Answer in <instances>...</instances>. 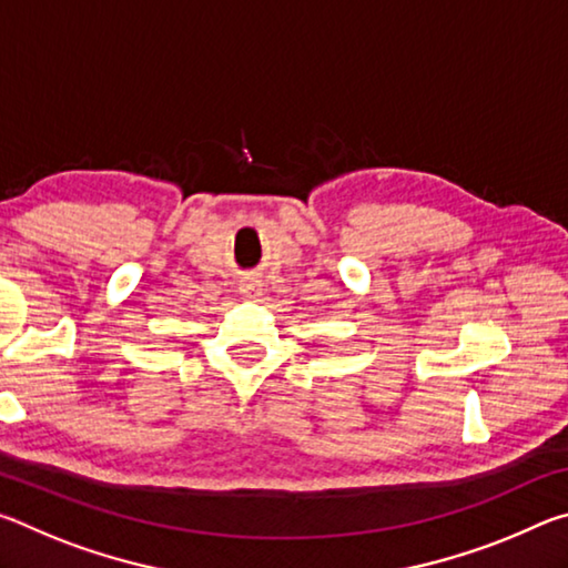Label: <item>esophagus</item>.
<instances>
[{
  "instance_id": "34e87169",
  "label": "esophagus",
  "mask_w": 568,
  "mask_h": 568,
  "mask_svg": "<svg viewBox=\"0 0 568 568\" xmlns=\"http://www.w3.org/2000/svg\"><path fill=\"white\" fill-rule=\"evenodd\" d=\"M261 291H263V285L253 281V277H247V281L240 283V293H243V297H255V295H261Z\"/></svg>"
}]
</instances>
